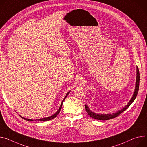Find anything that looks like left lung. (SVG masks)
<instances>
[{"label": "left lung", "instance_id": "obj_1", "mask_svg": "<svg viewBox=\"0 0 147 147\" xmlns=\"http://www.w3.org/2000/svg\"><path fill=\"white\" fill-rule=\"evenodd\" d=\"M139 85H140V72H139V69L138 67H137V78H136V83H135V91L133 94V96L131 98V99L129 100V102H128V104L125 106L121 110H118L117 112H116L114 114H96V113L92 112V111H91L89 109V107H88V105H85V110L87 112V113L88 114V115L95 119H98V120H108V119H111L112 118H114L117 117H118L119 115H120L121 113L125 111L129 106L130 105L134 102V100H135V99L136 98V96L137 95V94L138 92V90H139Z\"/></svg>", "mask_w": 147, "mask_h": 147}]
</instances>
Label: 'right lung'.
<instances>
[{"label":"right lung","instance_id":"add662e5","mask_svg":"<svg viewBox=\"0 0 147 147\" xmlns=\"http://www.w3.org/2000/svg\"><path fill=\"white\" fill-rule=\"evenodd\" d=\"M69 92H70V91L67 93V94L66 95L65 97L64 98V99H63V100H62V103H61V106H60V107H59V109L57 111V112H56V113H55V114H54L53 115H52V116H50V117H47V118H43L38 119H36V120H38V121H49V120L52 119H53L54 118H55L56 116L58 115V114H59V113L60 112V111H61V108H62V104H63V101L65 100V99H66V96H67V95H68V94H69ZM20 117H21V118H23V119H25V120H26V121H33V119H28V118H24V117H21V116H20ZM36 120H35V121H36Z\"/></svg>","mask_w":147,"mask_h":147}]
</instances>
